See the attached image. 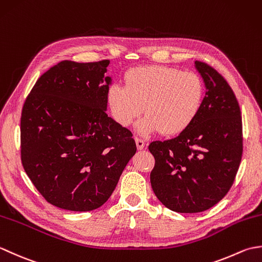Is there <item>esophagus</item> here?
<instances>
[{
    "instance_id": "esophagus-1",
    "label": "esophagus",
    "mask_w": 262,
    "mask_h": 262,
    "mask_svg": "<svg viewBox=\"0 0 262 262\" xmlns=\"http://www.w3.org/2000/svg\"><path fill=\"white\" fill-rule=\"evenodd\" d=\"M135 142H136V146H137L138 149H143L144 147H145V142H144L142 138L136 137L135 138Z\"/></svg>"
}]
</instances>
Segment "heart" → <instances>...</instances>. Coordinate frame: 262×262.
<instances>
[{
	"instance_id": "obj_1",
	"label": "heart",
	"mask_w": 262,
	"mask_h": 262,
	"mask_svg": "<svg viewBox=\"0 0 262 262\" xmlns=\"http://www.w3.org/2000/svg\"><path fill=\"white\" fill-rule=\"evenodd\" d=\"M125 86L111 84L107 101L116 121L130 126L145 111L137 124L143 136L162 133L181 134L197 118L204 98V84L191 72L166 66H138L124 75Z\"/></svg>"
}]
</instances>
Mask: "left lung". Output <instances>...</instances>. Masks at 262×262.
Returning a JSON list of instances; mask_svg holds the SVG:
<instances>
[{"mask_svg": "<svg viewBox=\"0 0 262 262\" xmlns=\"http://www.w3.org/2000/svg\"><path fill=\"white\" fill-rule=\"evenodd\" d=\"M194 64L206 85L197 118L177 137L148 145L155 159L153 191L177 213H200L223 199L243 152L242 117L234 92L210 65Z\"/></svg>", "mask_w": 262, "mask_h": 262, "instance_id": "1", "label": "left lung"}]
</instances>
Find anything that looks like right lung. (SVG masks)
<instances>
[{"label": "right lung", "mask_w": 262, "mask_h": 262, "mask_svg": "<svg viewBox=\"0 0 262 262\" xmlns=\"http://www.w3.org/2000/svg\"><path fill=\"white\" fill-rule=\"evenodd\" d=\"M109 63L62 60L39 77L24 103L21 163L58 208H99L136 153L130 130L105 114Z\"/></svg>", "instance_id": "right-lung-1"}]
</instances>
